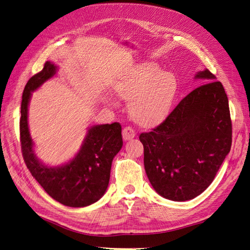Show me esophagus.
Returning <instances> with one entry per match:
<instances>
[{"mask_svg":"<svg viewBox=\"0 0 250 250\" xmlns=\"http://www.w3.org/2000/svg\"><path fill=\"white\" fill-rule=\"evenodd\" d=\"M135 137V130L133 129L132 127L130 126H127L125 127L123 129V139L125 141H128V140H131Z\"/></svg>","mask_w":250,"mask_h":250,"instance_id":"34e87169","label":"esophagus"}]
</instances>
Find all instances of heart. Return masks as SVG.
<instances>
[{
    "label": "heart",
    "mask_w": 250,
    "mask_h": 250,
    "mask_svg": "<svg viewBox=\"0 0 250 250\" xmlns=\"http://www.w3.org/2000/svg\"><path fill=\"white\" fill-rule=\"evenodd\" d=\"M177 80L171 72H161L153 62H145L121 79L115 85L117 95L131 100L129 112L135 122L153 126L167 117L177 93Z\"/></svg>",
    "instance_id": "heart-1"
}]
</instances>
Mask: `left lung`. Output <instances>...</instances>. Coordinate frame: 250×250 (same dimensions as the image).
<instances>
[{
	"mask_svg": "<svg viewBox=\"0 0 250 250\" xmlns=\"http://www.w3.org/2000/svg\"><path fill=\"white\" fill-rule=\"evenodd\" d=\"M195 79L207 83L181 100L164 122L140 134L150 184L164 198L187 201L214 180L231 147L229 99L208 69Z\"/></svg>",
	"mask_w": 250,
	"mask_h": 250,
	"instance_id": "1",
	"label": "left lung"
}]
</instances>
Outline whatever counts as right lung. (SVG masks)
Returning <instances> with one entry per match:
<instances>
[{"instance_id":"right-lung-1","label":"right lung","mask_w":250,"mask_h":250,"mask_svg":"<svg viewBox=\"0 0 250 250\" xmlns=\"http://www.w3.org/2000/svg\"><path fill=\"white\" fill-rule=\"evenodd\" d=\"M56 72L57 66L47 62L25 86L20 121L21 152L32 176L53 199L66 207L83 208L95 203L106 192L112 160L123 146L122 127L117 122L90 127L79 152L72 161L58 167L42 164L33 149L28 126V106L32 92Z\"/></svg>"}]
</instances>
